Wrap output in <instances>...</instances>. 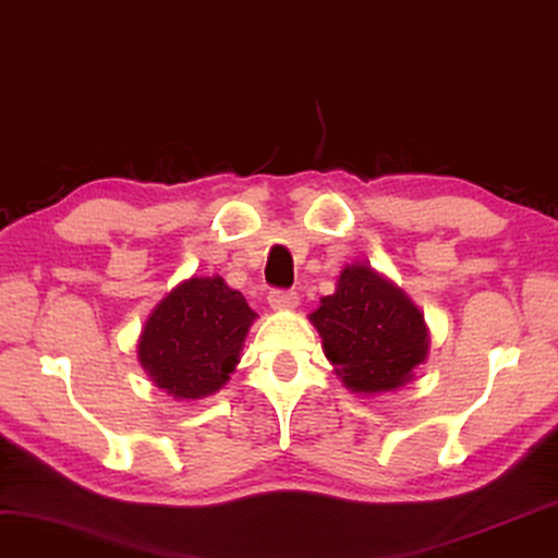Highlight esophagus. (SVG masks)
I'll use <instances>...</instances> for the list:
<instances>
[{
  "instance_id": "obj_1",
  "label": "esophagus",
  "mask_w": 558,
  "mask_h": 558,
  "mask_svg": "<svg viewBox=\"0 0 558 558\" xmlns=\"http://www.w3.org/2000/svg\"><path fill=\"white\" fill-rule=\"evenodd\" d=\"M267 303H270L272 312H293V308L299 306V295L288 291H272L267 295Z\"/></svg>"
}]
</instances>
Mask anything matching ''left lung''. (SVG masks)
<instances>
[{
	"label": "left lung",
	"mask_w": 558,
	"mask_h": 558,
	"mask_svg": "<svg viewBox=\"0 0 558 558\" xmlns=\"http://www.w3.org/2000/svg\"><path fill=\"white\" fill-rule=\"evenodd\" d=\"M322 350L342 386L357 397H380L414 380L429 355V329L420 306L389 275L348 263L335 293L308 314Z\"/></svg>",
	"instance_id": "left-lung-1"
}]
</instances>
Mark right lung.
I'll return each instance as SVG.
<instances>
[{"label":"right lung","instance_id":"obj_1","mask_svg":"<svg viewBox=\"0 0 558 558\" xmlns=\"http://www.w3.org/2000/svg\"><path fill=\"white\" fill-rule=\"evenodd\" d=\"M257 314L221 275H190L161 299L138 335L136 357L157 389L178 401L229 384Z\"/></svg>","mask_w":558,"mask_h":558}]
</instances>
